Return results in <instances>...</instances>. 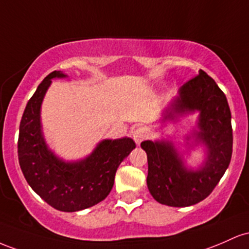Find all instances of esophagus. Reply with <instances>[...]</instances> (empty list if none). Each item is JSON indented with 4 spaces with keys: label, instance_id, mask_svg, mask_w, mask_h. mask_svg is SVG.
I'll use <instances>...</instances> for the list:
<instances>
[{
    "label": "esophagus",
    "instance_id": "esophagus-1",
    "mask_svg": "<svg viewBox=\"0 0 249 249\" xmlns=\"http://www.w3.org/2000/svg\"><path fill=\"white\" fill-rule=\"evenodd\" d=\"M133 139L136 142V144H140L144 139L147 138V130L144 127H139L136 129H134L133 132Z\"/></svg>",
    "mask_w": 249,
    "mask_h": 249
}]
</instances>
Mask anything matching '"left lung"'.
Listing matches in <instances>:
<instances>
[{
    "label": "left lung",
    "instance_id": "1",
    "mask_svg": "<svg viewBox=\"0 0 249 249\" xmlns=\"http://www.w3.org/2000/svg\"><path fill=\"white\" fill-rule=\"evenodd\" d=\"M196 110L199 130L193 135L207 148V156L199 169L185 167L172 142L148 140L141 143L147 153L148 189L162 205L187 207L205 200L230 166L233 152L230 106L223 91L203 71L180 88L162 121Z\"/></svg>",
    "mask_w": 249,
    "mask_h": 249
}]
</instances>
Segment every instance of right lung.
<instances>
[{"label": "right lung", "instance_id": "1", "mask_svg": "<svg viewBox=\"0 0 249 249\" xmlns=\"http://www.w3.org/2000/svg\"><path fill=\"white\" fill-rule=\"evenodd\" d=\"M67 77L53 71L38 85L22 115L18 134V162L36 194L57 211L77 212L107 197L117 167L135 148L130 138L103 140L90 155L75 162L57 158L47 146L41 129V105L52 79Z\"/></svg>", "mask_w": 249, "mask_h": 249}]
</instances>
